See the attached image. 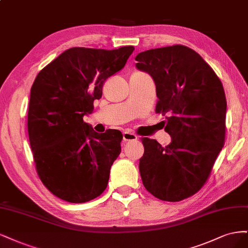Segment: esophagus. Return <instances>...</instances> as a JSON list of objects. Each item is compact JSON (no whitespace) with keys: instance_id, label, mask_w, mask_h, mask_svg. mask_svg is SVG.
Here are the masks:
<instances>
[{"instance_id":"1","label":"esophagus","mask_w":248,"mask_h":248,"mask_svg":"<svg viewBox=\"0 0 248 248\" xmlns=\"http://www.w3.org/2000/svg\"><path fill=\"white\" fill-rule=\"evenodd\" d=\"M123 138L124 141H136L138 139V137L135 134L129 133V132H124Z\"/></svg>"}]
</instances>
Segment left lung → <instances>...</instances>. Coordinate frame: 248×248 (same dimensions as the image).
<instances>
[{"mask_svg":"<svg viewBox=\"0 0 248 248\" xmlns=\"http://www.w3.org/2000/svg\"><path fill=\"white\" fill-rule=\"evenodd\" d=\"M136 68L156 87V113L168 115L163 147L142 138L139 171L143 186L155 198L178 202L196 194L208 178L223 146L227 101L221 81L201 55L183 45L137 54Z\"/></svg>","mask_w":248,"mask_h":248,"instance_id":"left-lung-1","label":"left lung"}]
</instances>
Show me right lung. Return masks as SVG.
<instances>
[{"instance_id":"add662e5","label":"right lung","mask_w":248,"mask_h":248,"mask_svg":"<svg viewBox=\"0 0 248 248\" xmlns=\"http://www.w3.org/2000/svg\"><path fill=\"white\" fill-rule=\"evenodd\" d=\"M133 46L105 50L73 47L39 72L31 89L28 131L40 179L58 198L84 203L107 187L123 134H99L83 122L103 83L122 70Z\"/></svg>"}]
</instances>
